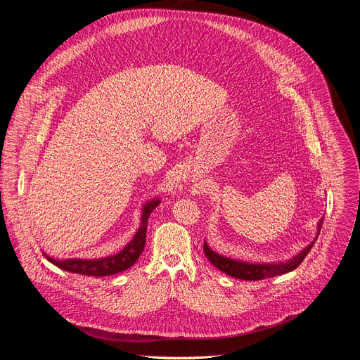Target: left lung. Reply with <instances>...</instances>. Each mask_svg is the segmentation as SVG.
Segmentation results:
<instances>
[{"mask_svg": "<svg viewBox=\"0 0 360 360\" xmlns=\"http://www.w3.org/2000/svg\"><path fill=\"white\" fill-rule=\"evenodd\" d=\"M323 220L324 219H321L318 223V235H319L321 228H323ZM318 235H316V238H318ZM316 238L314 239V242H311L308 245L304 251H300L297 255H295L293 258H290L289 261H285V262L252 264V262H245V261H236V259L216 254L214 251H212L209 248V245H207L205 242H204V254L207 258H209V261L213 264L214 267H217L220 271L226 273L228 276H232V277L240 278V280L255 281V280H262V278H270V277L286 274V273L295 270L296 267H299L302 261H304L305 257L309 254L311 248L314 247Z\"/></svg>", "mask_w": 360, "mask_h": 360, "instance_id": "1", "label": "left lung"}]
</instances>
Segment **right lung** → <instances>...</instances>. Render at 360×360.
Segmentation results:
<instances>
[{"mask_svg":"<svg viewBox=\"0 0 360 360\" xmlns=\"http://www.w3.org/2000/svg\"><path fill=\"white\" fill-rule=\"evenodd\" d=\"M159 200L155 198L148 201L144 207H143V214H141V226L140 229L137 231L134 239H132L127 247L118 252L117 255H110L106 258H101V259H64V261H58L55 258L46 257V259L49 262H52L53 266H56L58 269H63L65 271L70 273H75V274H83V276H93V277H103V276H112L121 273L127 269H129L132 264H134L139 257L141 255L144 245H146V232H147V220L150 213L153 212L156 207L159 205ZM46 255V254H44Z\"/></svg>","mask_w":360,"mask_h":360,"instance_id":"right-lung-1","label":"right lung"}]
</instances>
